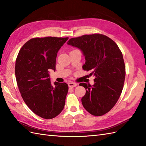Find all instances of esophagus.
Instances as JSON below:
<instances>
[{
	"label": "esophagus",
	"instance_id": "esophagus-1",
	"mask_svg": "<svg viewBox=\"0 0 146 146\" xmlns=\"http://www.w3.org/2000/svg\"><path fill=\"white\" fill-rule=\"evenodd\" d=\"M68 86H69V87H71V88L75 87V86H77V84L75 82H70V83H68Z\"/></svg>",
	"mask_w": 146,
	"mask_h": 146
}]
</instances>
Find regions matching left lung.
Returning a JSON list of instances; mask_svg holds the SVG:
<instances>
[{
	"label": "left lung",
	"instance_id": "obj_1",
	"mask_svg": "<svg viewBox=\"0 0 146 146\" xmlns=\"http://www.w3.org/2000/svg\"><path fill=\"white\" fill-rule=\"evenodd\" d=\"M67 44L82 51L86 61L83 69L95 76L94 85L80 83L86 89L83 107L93 115H103L114 107L123 87L125 67L122 52L112 39L100 34L71 38Z\"/></svg>",
	"mask_w": 146,
	"mask_h": 146
}]
</instances>
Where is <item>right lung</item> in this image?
I'll return each instance as SVG.
<instances>
[{"label": "right lung", "mask_w": 146, "mask_h": 146, "mask_svg": "<svg viewBox=\"0 0 146 146\" xmlns=\"http://www.w3.org/2000/svg\"><path fill=\"white\" fill-rule=\"evenodd\" d=\"M68 38H33L24 44L15 61V74L22 98L31 110L51 119L63 110L68 91L66 83L52 85L49 70H56L57 53Z\"/></svg>", "instance_id": "obj_1"}]
</instances>
